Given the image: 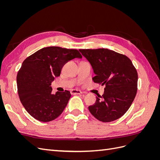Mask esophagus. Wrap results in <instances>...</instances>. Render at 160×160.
Masks as SVG:
<instances>
[{
    "mask_svg": "<svg viewBox=\"0 0 160 160\" xmlns=\"http://www.w3.org/2000/svg\"><path fill=\"white\" fill-rule=\"evenodd\" d=\"M71 93L72 95H80L82 93V92L80 90H77V89H72L71 91Z\"/></svg>",
    "mask_w": 160,
    "mask_h": 160,
    "instance_id": "esophagus-1",
    "label": "esophagus"
}]
</instances>
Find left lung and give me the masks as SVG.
<instances>
[{
	"label": "left lung",
	"instance_id": "1",
	"mask_svg": "<svg viewBox=\"0 0 160 160\" xmlns=\"http://www.w3.org/2000/svg\"><path fill=\"white\" fill-rule=\"evenodd\" d=\"M96 75L95 83L105 85L102 96L96 97L90 113L100 122L120 118L130 108L138 90V75L132 61L124 55L108 49H79Z\"/></svg>",
	"mask_w": 160,
	"mask_h": 160
}]
</instances>
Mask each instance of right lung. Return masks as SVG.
<instances>
[{"mask_svg":"<svg viewBox=\"0 0 160 160\" xmlns=\"http://www.w3.org/2000/svg\"><path fill=\"white\" fill-rule=\"evenodd\" d=\"M82 58L79 51L48 47L37 51L23 61L17 76L19 99L32 117L42 122L55 119L71 98L69 91L52 93L51 87L66 62Z\"/></svg>","mask_w":160,"mask_h":160,"instance_id":"obj_1","label":"right lung"}]
</instances>
